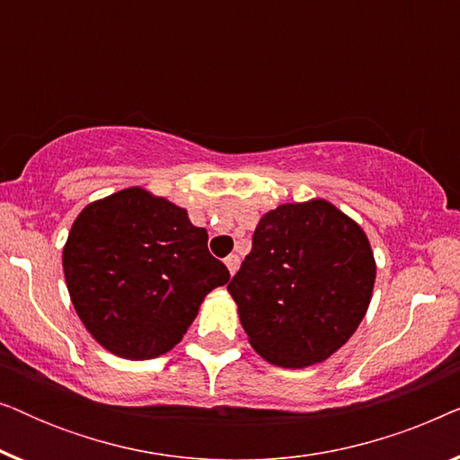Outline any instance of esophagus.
I'll return each instance as SVG.
<instances>
[{
    "label": "esophagus",
    "mask_w": 460,
    "mask_h": 460,
    "mask_svg": "<svg viewBox=\"0 0 460 460\" xmlns=\"http://www.w3.org/2000/svg\"><path fill=\"white\" fill-rule=\"evenodd\" d=\"M226 266H228L230 274L234 276L238 266H241V257H238V255H228V257H226Z\"/></svg>",
    "instance_id": "obj_1"
}]
</instances>
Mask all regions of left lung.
Returning a JSON list of instances; mask_svg holds the SVG:
<instances>
[{"label":"left lung","instance_id":"1","mask_svg":"<svg viewBox=\"0 0 460 460\" xmlns=\"http://www.w3.org/2000/svg\"><path fill=\"white\" fill-rule=\"evenodd\" d=\"M364 230L323 199L268 211L228 291L249 343L276 367L323 362L354 335L375 287Z\"/></svg>","mask_w":460,"mask_h":460}]
</instances>
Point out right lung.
<instances>
[{
    "label": "right lung",
    "instance_id": "1",
    "mask_svg": "<svg viewBox=\"0 0 460 460\" xmlns=\"http://www.w3.org/2000/svg\"><path fill=\"white\" fill-rule=\"evenodd\" d=\"M71 301L112 354L148 360L180 343L205 295L230 280L186 209L128 188L87 205L62 251Z\"/></svg>",
    "mask_w": 460,
    "mask_h": 460
}]
</instances>
